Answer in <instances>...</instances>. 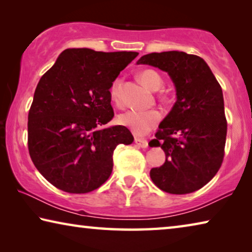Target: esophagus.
I'll list each match as a JSON object with an SVG mask.
<instances>
[{"mask_svg":"<svg viewBox=\"0 0 252 252\" xmlns=\"http://www.w3.org/2000/svg\"><path fill=\"white\" fill-rule=\"evenodd\" d=\"M134 142L136 146H139L140 148H147L148 147V141L146 139H140V138H135Z\"/></svg>","mask_w":252,"mask_h":252,"instance_id":"esophagus-1","label":"esophagus"}]
</instances>
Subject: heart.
Here are the masks:
<instances>
[{"instance_id":"b5f03b06","label":"heart","mask_w":252,"mask_h":252,"mask_svg":"<svg viewBox=\"0 0 252 252\" xmlns=\"http://www.w3.org/2000/svg\"><path fill=\"white\" fill-rule=\"evenodd\" d=\"M139 79L146 85L148 89L152 91H157L162 87L163 80L162 76L157 71L147 69L139 73ZM120 87L121 81L116 80L111 87V97L112 100L119 103L120 102ZM161 120V113L157 110L149 111H136L127 110L121 113L118 118V121L121 126H126L135 134H144L152 127H155Z\"/></svg>"}]
</instances>
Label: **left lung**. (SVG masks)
<instances>
[{
	"mask_svg": "<svg viewBox=\"0 0 252 252\" xmlns=\"http://www.w3.org/2000/svg\"><path fill=\"white\" fill-rule=\"evenodd\" d=\"M138 64L167 72L177 101L160 123L151 147H161L165 162L150 177L162 191L186 194L201 189L223 161L227 120L222 90L210 67L198 55L179 51L150 53Z\"/></svg>",
	"mask_w": 252,
	"mask_h": 252,
	"instance_id": "obj_1",
	"label": "left lung"
}]
</instances>
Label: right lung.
I'll use <instances>...</instances> for the list:
<instances>
[{"mask_svg": "<svg viewBox=\"0 0 252 252\" xmlns=\"http://www.w3.org/2000/svg\"><path fill=\"white\" fill-rule=\"evenodd\" d=\"M138 52L66 49L42 75L28 121L30 157L51 185L88 193L108 180L118 144H131L126 126L100 130L112 120V82Z\"/></svg>", "mask_w": 252, "mask_h": 252, "instance_id": "1", "label": "right lung"}]
</instances>
